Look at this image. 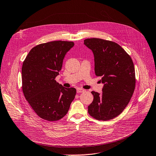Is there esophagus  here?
<instances>
[{
	"mask_svg": "<svg viewBox=\"0 0 156 156\" xmlns=\"http://www.w3.org/2000/svg\"><path fill=\"white\" fill-rule=\"evenodd\" d=\"M76 91L78 93H83V92L85 91V90L83 89H82V88H78L77 90H76Z\"/></svg>",
	"mask_w": 156,
	"mask_h": 156,
	"instance_id": "obj_1",
	"label": "esophagus"
}]
</instances>
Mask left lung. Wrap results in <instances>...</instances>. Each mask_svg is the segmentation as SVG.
Returning a JSON list of instances; mask_svg holds the SVG:
<instances>
[{"label": "left lung", "mask_w": 156, "mask_h": 156, "mask_svg": "<svg viewBox=\"0 0 156 156\" xmlns=\"http://www.w3.org/2000/svg\"><path fill=\"white\" fill-rule=\"evenodd\" d=\"M93 52L94 72L104 83L102 93L92 91L88 113L98 120L117 117L127 106L135 87L134 65L129 55L115 42L99 38L84 40Z\"/></svg>", "instance_id": "1"}]
</instances>
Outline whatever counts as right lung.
Masks as SVG:
<instances>
[{"mask_svg": "<svg viewBox=\"0 0 156 156\" xmlns=\"http://www.w3.org/2000/svg\"><path fill=\"white\" fill-rule=\"evenodd\" d=\"M74 43L54 41L39 44L29 52L22 67L23 92L39 117L48 121L62 119L69 111L76 90L65 88L55 78L66 53Z\"/></svg>", "mask_w": 156, "mask_h": 156, "instance_id": "obj_1", "label": "right lung"}]
</instances>
